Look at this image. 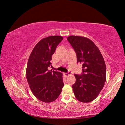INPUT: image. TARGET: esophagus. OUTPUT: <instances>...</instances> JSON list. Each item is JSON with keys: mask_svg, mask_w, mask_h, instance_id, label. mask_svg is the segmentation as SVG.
I'll list each match as a JSON object with an SVG mask.
<instances>
[{"mask_svg": "<svg viewBox=\"0 0 125 125\" xmlns=\"http://www.w3.org/2000/svg\"><path fill=\"white\" fill-rule=\"evenodd\" d=\"M71 74V73H70V72H68V73H64V74H65L66 77H68V75H70Z\"/></svg>", "mask_w": 125, "mask_h": 125, "instance_id": "obj_1", "label": "esophagus"}]
</instances>
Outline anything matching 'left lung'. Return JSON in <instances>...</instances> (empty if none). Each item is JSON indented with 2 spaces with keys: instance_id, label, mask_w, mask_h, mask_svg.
<instances>
[{
  "instance_id": "obj_1",
  "label": "left lung",
  "mask_w": 125,
  "mask_h": 125,
  "mask_svg": "<svg viewBox=\"0 0 125 125\" xmlns=\"http://www.w3.org/2000/svg\"><path fill=\"white\" fill-rule=\"evenodd\" d=\"M67 40L77 55V62L82 63V74H74L76 79L72 85L76 99L88 103L99 95L106 79V68L99 49L88 38L71 35Z\"/></svg>"
}]
</instances>
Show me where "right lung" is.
I'll list each match as a JSON object with an SVG mask.
<instances>
[{
	"instance_id": "obj_1",
	"label": "right lung",
	"mask_w": 125,
	"mask_h": 125,
	"mask_svg": "<svg viewBox=\"0 0 125 125\" xmlns=\"http://www.w3.org/2000/svg\"><path fill=\"white\" fill-rule=\"evenodd\" d=\"M62 40V36H50L41 40L28 59L26 77L30 88L37 99L45 103L57 99L64 85L62 73L48 69L52 66V55Z\"/></svg>"
}]
</instances>
